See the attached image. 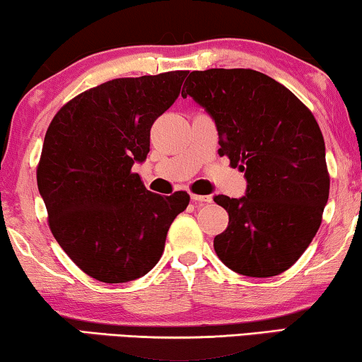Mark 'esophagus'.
I'll return each instance as SVG.
<instances>
[{"instance_id":"esophagus-1","label":"esophagus","mask_w":362,"mask_h":362,"mask_svg":"<svg viewBox=\"0 0 362 362\" xmlns=\"http://www.w3.org/2000/svg\"><path fill=\"white\" fill-rule=\"evenodd\" d=\"M191 201L196 202V204H206V202H211V196H201V194H191Z\"/></svg>"}]
</instances>
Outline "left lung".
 <instances>
[{
	"label": "left lung",
	"mask_w": 362,
	"mask_h": 362,
	"mask_svg": "<svg viewBox=\"0 0 362 362\" xmlns=\"http://www.w3.org/2000/svg\"><path fill=\"white\" fill-rule=\"evenodd\" d=\"M181 95L209 112L219 155L247 177L244 197H214L229 214L227 229L214 237L217 257L247 276L288 270L318 232L329 196L325 140L313 113L252 69L194 71Z\"/></svg>",
	"instance_id": "left-lung-1"
}]
</instances>
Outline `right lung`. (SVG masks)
I'll use <instances>...</instances> for the list:
<instances>
[{
  "mask_svg": "<svg viewBox=\"0 0 362 362\" xmlns=\"http://www.w3.org/2000/svg\"><path fill=\"white\" fill-rule=\"evenodd\" d=\"M186 76L122 77L88 88L61 107L44 136L36 175L49 229L74 264L103 284L148 274L189 204L186 191L155 194L132 171Z\"/></svg>",
  "mask_w": 362,
  "mask_h": 362,
  "instance_id": "obj_1",
  "label": "right lung"
}]
</instances>
